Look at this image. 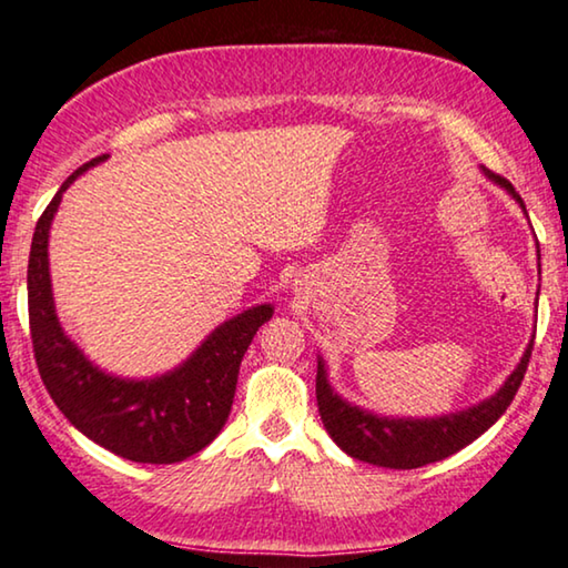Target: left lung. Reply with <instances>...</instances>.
Instances as JSON below:
<instances>
[{
    "label": "left lung",
    "instance_id": "8db88e82",
    "mask_svg": "<svg viewBox=\"0 0 568 568\" xmlns=\"http://www.w3.org/2000/svg\"><path fill=\"white\" fill-rule=\"evenodd\" d=\"M484 174L497 182V185L505 187L525 211L520 193H517L505 178H499V174L486 170V166H484ZM532 339L525 349L523 361L517 363L513 375H509L505 386H501L497 394L489 396L481 404L470 406V409L445 414V417H433V419L378 417V414L365 412L361 406H353L342 396L334 394V388L329 386V378H326L324 361L318 357V371H316L318 414H322V422L326 433L332 435V440L357 460L373 463V466H383V468H402V470L427 466V463L443 460L447 455L458 453L460 447L474 443L476 437H481L486 429H489L494 422L507 412V406L513 404L517 388H520V383L525 378L527 363H530Z\"/></svg>",
    "mask_w": 568,
    "mask_h": 568
}]
</instances>
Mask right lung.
I'll return each mask as SVG.
<instances>
[{
  "mask_svg": "<svg viewBox=\"0 0 568 568\" xmlns=\"http://www.w3.org/2000/svg\"><path fill=\"white\" fill-rule=\"evenodd\" d=\"M105 159L102 154L79 166L38 219L28 262V316L38 373L63 417L105 450L133 463H180L211 445L226 425L239 365L260 326L273 318V306H254L215 326L185 363L156 378H118L87 361L55 316L48 231L67 187Z\"/></svg>",
  "mask_w": 568,
  "mask_h": 568,
  "instance_id": "add662e5",
  "label": "right lung"
}]
</instances>
